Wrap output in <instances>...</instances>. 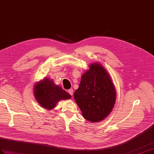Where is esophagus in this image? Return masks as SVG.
Returning <instances> with one entry per match:
<instances>
[{"label":"esophagus","mask_w":154,"mask_h":154,"mask_svg":"<svg viewBox=\"0 0 154 154\" xmlns=\"http://www.w3.org/2000/svg\"><path fill=\"white\" fill-rule=\"evenodd\" d=\"M68 92H69V94H70L71 96H73V90L72 89V88H71V89H69V90H68Z\"/></svg>","instance_id":"obj_1"}]
</instances>
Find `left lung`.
I'll return each mask as SVG.
<instances>
[{
	"instance_id": "obj_1",
	"label": "left lung",
	"mask_w": 154,
	"mask_h": 154,
	"mask_svg": "<svg viewBox=\"0 0 154 154\" xmlns=\"http://www.w3.org/2000/svg\"><path fill=\"white\" fill-rule=\"evenodd\" d=\"M74 98L83 117L92 122L103 120L111 112L116 101V90L109 73L97 63L82 75Z\"/></svg>"
}]
</instances>
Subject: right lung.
<instances>
[{"instance_id": "1", "label": "right lung", "mask_w": 154, "mask_h": 154, "mask_svg": "<svg viewBox=\"0 0 154 154\" xmlns=\"http://www.w3.org/2000/svg\"><path fill=\"white\" fill-rule=\"evenodd\" d=\"M34 96L42 107L49 110L53 109L59 100L71 98L69 93L49 79H45L36 84L34 88Z\"/></svg>"}]
</instances>
